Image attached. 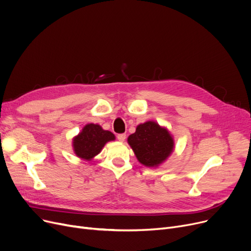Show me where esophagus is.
<instances>
[{"instance_id":"34e87169","label":"esophagus","mask_w":251,"mask_h":251,"mask_svg":"<svg viewBox=\"0 0 251 251\" xmlns=\"http://www.w3.org/2000/svg\"><path fill=\"white\" fill-rule=\"evenodd\" d=\"M117 138H118L119 141H122V142H123V141L126 139V134H124V133L118 134V135H117Z\"/></svg>"}]
</instances>
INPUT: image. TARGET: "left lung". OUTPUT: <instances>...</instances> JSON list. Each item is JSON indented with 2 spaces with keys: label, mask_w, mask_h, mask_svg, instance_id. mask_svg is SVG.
Wrapping results in <instances>:
<instances>
[{
  "label": "left lung",
  "mask_w": 251,
  "mask_h": 251,
  "mask_svg": "<svg viewBox=\"0 0 251 251\" xmlns=\"http://www.w3.org/2000/svg\"><path fill=\"white\" fill-rule=\"evenodd\" d=\"M128 143L140 164L157 167L165 162L174 151V139L167 128L153 121L139 124L136 131L129 135Z\"/></svg>",
  "instance_id": "obj_1"
}]
</instances>
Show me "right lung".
<instances>
[{
    "mask_svg": "<svg viewBox=\"0 0 251 251\" xmlns=\"http://www.w3.org/2000/svg\"><path fill=\"white\" fill-rule=\"evenodd\" d=\"M115 140V135L100 125L90 123L83 127L81 132L73 138V151L82 160L90 161L99 154L104 144Z\"/></svg>",
    "mask_w": 251,
    "mask_h": 251,
    "instance_id": "add662e5",
    "label": "right lung"
}]
</instances>
